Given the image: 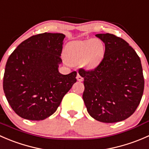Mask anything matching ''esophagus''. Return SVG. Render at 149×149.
I'll list each match as a JSON object with an SVG mask.
<instances>
[{
    "label": "esophagus",
    "mask_w": 149,
    "mask_h": 149,
    "mask_svg": "<svg viewBox=\"0 0 149 149\" xmlns=\"http://www.w3.org/2000/svg\"><path fill=\"white\" fill-rule=\"evenodd\" d=\"M76 79H77V80L79 81H82L84 80L83 77H82L81 76H80V75H79V73H78V74H77V76H76Z\"/></svg>",
    "instance_id": "1"
}]
</instances>
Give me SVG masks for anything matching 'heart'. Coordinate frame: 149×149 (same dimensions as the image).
<instances>
[{"instance_id": "1", "label": "heart", "mask_w": 149, "mask_h": 149, "mask_svg": "<svg viewBox=\"0 0 149 149\" xmlns=\"http://www.w3.org/2000/svg\"><path fill=\"white\" fill-rule=\"evenodd\" d=\"M104 44L100 39H88L69 42L65 47V56L69 63L75 64L81 61L88 68L96 67L104 55Z\"/></svg>"}]
</instances>
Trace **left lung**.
I'll list each match as a JSON object with an SVG mask.
<instances>
[{
  "label": "left lung",
  "instance_id": "1",
  "mask_svg": "<svg viewBox=\"0 0 149 149\" xmlns=\"http://www.w3.org/2000/svg\"><path fill=\"white\" fill-rule=\"evenodd\" d=\"M96 36L104 43V55L92 70H79L84 80L83 100L88 114L97 120H124L134 113L143 93L141 60L120 37L109 33Z\"/></svg>",
  "mask_w": 149,
  "mask_h": 149
}]
</instances>
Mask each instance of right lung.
I'll return each instance as SVG.
<instances>
[{
    "instance_id": "obj_1",
    "label": "right lung",
    "mask_w": 149,
    "mask_h": 149,
    "mask_svg": "<svg viewBox=\"0 0 149 149\" xmlns=\"http://www.w3.org/2000/svg\"><path fill=\"white\" fill-rule=\"evenodd\" d=\"M65 37L47 32L33 35L10 54L3 87L10 107L21 118L42 120L52 115L76 82V71H58Z\"/></svg>"
}]
</instances>
